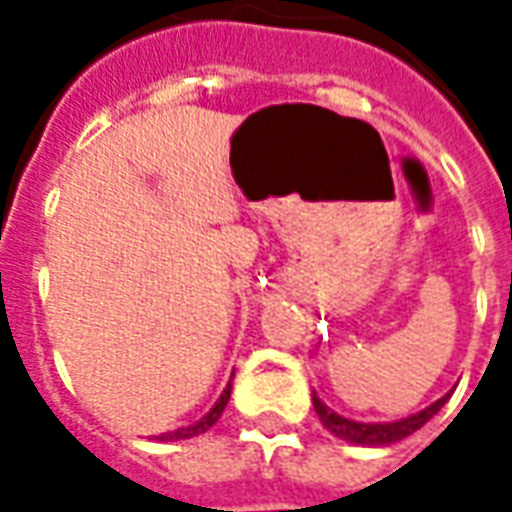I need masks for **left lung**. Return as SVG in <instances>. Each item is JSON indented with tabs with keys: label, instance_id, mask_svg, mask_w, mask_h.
Wrapping results in <instances>:
<instances>
[{
	"label": "left lung",
	"instance_id": "1",
	"mask_svg": "<svg viewBox=\"0 0 512 512\" xmlns=\"http://www.w3.org/2000/svg\"><path fill=\"white\" fill-rule=\"evenodd\" d=\"M447 400H450V395L439 397L428 408H422V411L411 414V417L395 419V422H356V419L340 417L337 411H332V408L323 403L321 397L312 392V406H315V414L321 417L323 428L329 430L332 436H337V439L351 441V444H362V447H386V444H395V441L417 433L433 414H439L441 406Z\"/></svg>",
	"mask_w": 512,
	"mask_h": 512
}]
</instances>
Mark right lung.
<instances>
[{"instance_id":"1","label":"right lung","mask_w":512,"mask_h":512,"mask_svg":"<svg viewBox=\"0 0 512 512\" xmlns=\"http://www.w3.org/2000/svg\"><path fill=\"white\" fill-rule=\"evenodd\" d=\"M230 389L233 386L227 384V389L222 392V397L216 400V406L205 414V417L200 419V422H194V425H189V428H178V430H172V433H164L161 436V441H180V439H194V436H200V433H205L208 428H213L216 425V419L222 417V411L224 406H227V400H230Z\"/></svg>"}]
</instances>
